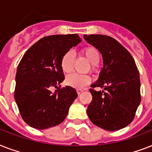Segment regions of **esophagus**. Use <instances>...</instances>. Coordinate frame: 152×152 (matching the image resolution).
<instances>
[{
	"label": "esophagus",
	"mask_w": 152,
	"mask_h": 152,
	"mask_svg": "<svg viewBox=\"0 0 152 152\" xmlns=\"http://www.w3.org/2000/svg\"><path fill=\"white\" fill-rule=\"evenodd\" d=\"M76 91H77V94H78V95H80L81 93L83 91V89H77V90H76Z\"/></svg>",
	"instance_id": "1"
}]
</instances>
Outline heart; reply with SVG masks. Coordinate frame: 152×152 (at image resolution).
Here are the masks:
<instances>
[{
    "label": "heart",
    "instance_id": "b5f03b06",
    "mask_svg": "<svg viewBox=\"0 0 152 152\" xmlns=\"http://www.w3.org/2000/svg\"><path fill=\"white\" fill-rule=\"evenodd\" d=\"M81 53L86 58L90 61L93 65H96L99 62L100 54L97 49L92 46H88L83 48ZM74 54L72 51H67L61 59V68L64 73H70L73 69ZM94 69V68H93ZM92 79L88 75H80V74L73 73L69 75L65 79V83L67 85L72 88L81 89L91 82Z\"/></svg>",
    "mask_w": 152,
    "mask_h": 152
}]
</instances>
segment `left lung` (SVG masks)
<instances>
[{
  "label": "left lung",
  "mask_w": 152,
  "mask_h": 152,
  "mask_svg": "<svg viewBox=\"0 0 152 152\" xmlns=\"http://www.w3.org/2000/svg\"><path fill=\"white\" fill-rule=\"evenodd\" d=\"M102 53L103 68L97 82L91 86L92 100L87 110L94 125L107 131L126 127L134 119L141 101L139 70L130 53L112 37L83 35ZM95 87L104 88L97 92Z\"/></svg>",
  "instance_id": "left-lung-1"
}]
</instances>
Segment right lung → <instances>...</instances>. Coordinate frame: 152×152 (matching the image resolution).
I'll return each mask as SVG.
<instances>
[{
  "mask_svg": "<svg viewBox=\"0 0 152 152\" xmlns=\"http://www.w3.org/2000/svg\"><path fill=\"white\" fill-rule=\"evenodd\" d=\"M80 42L77 34L44 37L27 50L19 63L14 97L23 120L31 127L46 129L66 118L77 93L72 87L60 85L64 80L61 59ZM52 87L57 88L54 93Z\"/></svg>",
  "mask_w": 152,
  "mask_h": 152,
  "instance_id": "right-lung-1",
  "label": "right lung"
}]
</instances>
